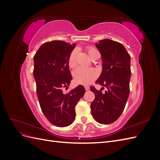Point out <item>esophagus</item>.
<instances>
[{
    "mask_svg": "<svg viewBox=\"0 0 160 160\" xmlns=\"http://www.w3.org/2000/svg\"><path fill=\"white\" fill-rule=\"evenodd\" d=\"M85 89L86 91H88V90L89 89V87L88 86V85H85Z\"/></svg>",
    "mask_w": 160,
    "mask_h": 160,
    "instance_id": "obj_1",
    "label": "esophagus"
}]
</instances>
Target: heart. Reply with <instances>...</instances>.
Wrapping results in <instances>:
<instances>
[{"label":"heart","instance_id":"b5f03b06","mask_svg":"<svg viewBox=\"0 0 160 160\" xmlns=\"http://www.w3.org/2000/svg\"><path fill=\"white\" fill-rule=\"evenodd\" d=\"M97 50L93 47L88 48V52L89 57L91 58L93 53ZM77 50L71 52L68 59V65L69 67L72 68L76 65L77 59ZM73 78L75 83L81 85H88L93 82L98 75V72L93 68H84V67H77L73 71Z\"/></svg>","mask_w":160,"mask_h":160}]
</instances>
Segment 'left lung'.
I'll list each match as a JSON object with an SVG mask.
<instances>
[{"instance_id":"left-lung-1","label":"left lung","mask_w":160,"mask_h":160,"mask_svg":"<svg viewBox=\"0 0 160 160\" xmlns=\"http://www.w3.org/2000/svg\"><path fill=\"white\" fill-rule=\"evenodd\" d=\"M103 61L102 72L97 84L105 87L102 92L91 87L95 98L91 104V114L97 122L109 124L115 122L125 109L129 95L131 77L130 61L128 52L122 44L110 39L97 42Z\"/></svg>"}]
</instances>
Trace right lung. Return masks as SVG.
I'll list each match as a JSON object with an SVG mask.
<instances>
[{
  "instance_id": "1",
  "label": "right lung",
  "mask_w": 160,
  "mask_h": 160,
  "mask_svg": "<svg viewBox=\"0 0 160 160\" xmlns=\"http://www.w3.org/2000/svg\"><path fill=\"white\" fill-rule=\"evenodd\" d=\"M75 47V43L47 42L33 58V75L40 107L49 122L57 127L68 126L73 122L75 106L85 93L81 85L63 93V88H68L72 79L68 59Z\"/></svg>"
}]
</instances>
